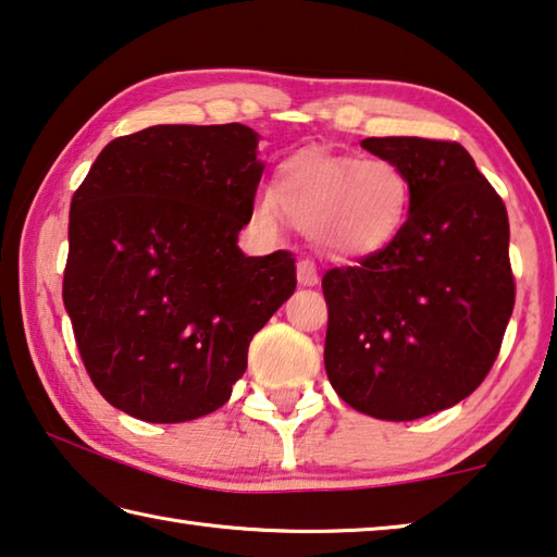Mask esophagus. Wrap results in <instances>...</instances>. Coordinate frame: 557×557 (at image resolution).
<instances>
[{
    "label": "esophagus",
    "instance_id": "esophagus-1",
    "mask_svg": "<svg viewBox=\"0 0 557 557\" xmlns=\"http://www.w3.org/2000/svg\"><path fill=\"white\" fill-rule=\"evenodd\" d=\"M297 282L301 287H317L319 285V272L312 260H299L297 262Z\"/></svg>",
    "mask_w": 557,
    "mask_h": 557
}]
</instances>
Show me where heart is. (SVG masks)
Instances as JSON below:
<instances>
[{
  "instance_id": "obj_1",
  "label": "heart",
  "mask_w": 557,
  "mask_h": 557,
  "mask_svg": "<svg viewBox=\"0 0 557 557\" xmlns=\"http://www.w3.org/2000/svg\"><path fill=\"white\" fill-rule=\"evenodd\" d=\"M256 219L277 228L280 213L312 233L332 258L358 260L383 250L410 211V178L383 157H334L307 149L282 159L270 194L256 199Z\"/></svg>"
}]
</instances>
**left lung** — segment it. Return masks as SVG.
I'll list each match as a JSON object with an SVG mask.
<instances>
[{"label":"left lung","mask_w":557,"mask_h":557,"mask_svg":"<svg viewBox=\"0 0 557 557\" xmlns=\"http://www.w3.org/2000/svg\"><path fill=\"white\" fill-rule=\"evenodd\" d=\"M361 147L408 174L410 211L391 245L324 275V366L354 410L408 422L465 400L496 361L516 297L508 215L457 143Z\"/></svg>","instance_id":"8db88e82"}]
</instances>
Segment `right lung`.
Listing matches in <instances>:
<instances>
[{
  "mask_svg": "<svg viewBox=\"0 0 557 557\" xmlns=\"http://www.w3.org/2000/svg\"><path fill=\"white\" fill-rule=\"evenodd\" d=\"M258 143L240 122L139 129L112 139L73 196L63 305L90 381L132 418L219 410L295 292L289 252L238 248L265 169Z\"/></svg>",
  "mask_w": 557,
  "mask_h": 557,
  "instance_id": "add662e5",
  "label": "right lung"
}]
</instances>
